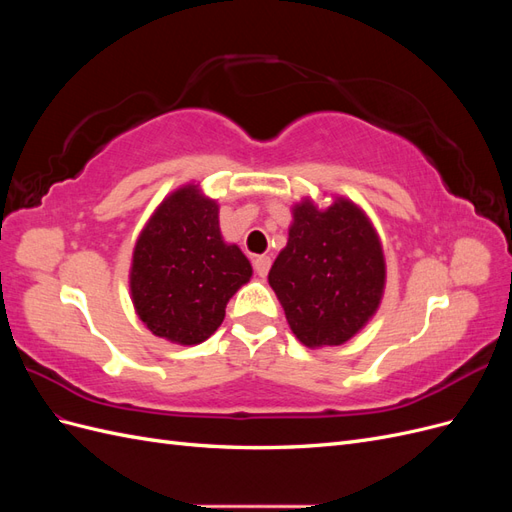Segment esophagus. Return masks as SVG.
Listing matches in <instances>:
<instances>
[{"label":"esophagus","instance_id":"34e87169","mask_svg":"<svg viewBox=\"0 0 512 512\" xmlns=\"http://www.w3.org/2000/svg\"><path fill=\"white\" fill-rule=\"evenodd\" d=\"M271 269V258L269 256H256L254 258V271L260 275V277H267Z\"/></svg>","mask_w":512,"mask_h":512}]
</instances>
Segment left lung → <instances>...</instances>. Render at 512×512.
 Listing matches in <instances>:
<instances>
[{
    "instance_id": "1",
    "label": "left lung",
    "mask_w": 512,
    "mask_h": 512,
    "mask_svg": "<svg viewBox=\"0 0 512 512\" xmlns=\"http://www.w3.org/2000/svg\"><path fill=\"white\" fill-rule=\"evenodd\" d=\"M288 243L269 271L294 337L307 348L342 346L376 316L386 258L374 222L354 200L294 203Z\"/></svg>"
}]
</instances>
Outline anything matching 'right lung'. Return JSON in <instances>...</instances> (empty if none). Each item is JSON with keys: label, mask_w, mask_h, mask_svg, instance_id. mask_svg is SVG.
<instances>
[{"label": "right lung", "mask_w": 512, "mask_h": 512, "mask_svg": "<svg viewBox=\"0 0 512 512\" xmlns=\"http://www.w3.org/2000/svg\"><path fill=\"white\" fill-rule=\"evenodd\" d=\"M252 265L220 230L218 200L183 183L153 209L130 262V299L145 327L170 344H203L226 316V303L250 282Z\"/></svg>", "instance_id": "obj_1"}]
</instances>
